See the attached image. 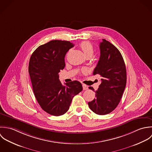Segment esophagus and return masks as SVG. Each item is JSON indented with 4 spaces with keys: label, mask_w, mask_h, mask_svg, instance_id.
Wrapping results in <instances>:
<instances>
[{
    "label": "esophagus",
    "mask_w": 152,
    "mask_h": 152,
    "mask_svg": "<svg viewBox=\"0 0 152 152\" xmlns=\"http://www.w3.org/2000/svg\"><path fill=\"white\" fill-rule=\"evenodd\" d=\"M82 86H83V89L84 91L88 89V87L87 85H85V84H83V85H82Z\"/></svg>",
    "instance_id": "esophagus-1"
}]
</instances>
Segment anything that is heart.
I'll list each match as a JSON object with an SVG mask.
<instances>
[{"label": "heart", "mask_w": 152, "mask_h": 152, "mask_svg": "<svg viewBox=\"0 0 152 152\" xmlns=\"http://www.w3.org/2000/svg\"><path fill=\"white\" fill-rule=\"evenodd\" d=\"M80 47L83 51L85 56H92L94 53V48L91 43L88 42H83L80 43Z\"/></svg>", "instance_id": "b5f03b06"}]
</instances>
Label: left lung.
<instances>
[{
  "mask_svg": "<svg viewBox=\"0 0 152 152\" xmlns=\"http://www.w3.org/2000/svg\"><path fill=\"white\" fill-rule=\"evenodd\" d=\"M99 48L100 56L93 75H100L102 83L88 104L96 114L104 115L115 110L121 101L126 85V69L121 52L113 45L102 39Z\"/></svg>",
  "mask_w": 152,
  "mask_h": 152,
  "instance_id": "8db88e82",
  "label": "left lung"
}]
</instances>
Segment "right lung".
<instances>
[{"label": "right lung", "instance_id": "right-lung-1", "mask_svg": "<svg viewBox=\"0 0 152 152\" xmlns=\"http://www.w3.org/2000/svg\"><path fill=\"white\" fill-rule=\"evenodd\" d=\"M73 46L69 41L51 40L39 46L30 58L29 73L34 96L42 109L53 116L66 113L73 97L83 90L77 80L63 86L59 79L65 55Z\"/></svg>", "mask_w": 152, "mask_h": 152}]
</instances>
